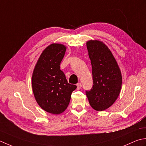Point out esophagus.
Returning <instances> with one entry per match:
<instances>
[{"label": "esophagus", "instance_id": "34e87169", "mask_svg": "<svg viewBox=\"0 0 146 146\" xmlns=\"http://www.w3.org/2000/svg\"><path fill=\"white\" fill-rule=\"evenodd\" d=\"M81 87H82V85H81V83H77V90H81Z\"/></svg>", "mask_w": 146, "mask_h": 146}]
</instances>
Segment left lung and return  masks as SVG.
<instances>
[{
	"mask_svg": "<svg viewBox=\"0 0 146 146\" xmlns=\"http://www.w3.org/2000/svg\"><path fill=\"white\" fill-rule=\"evenodd\" d=\"M91 60L93 86L86 94L91 106L98 111L110 108L120 93L122 77L110 50L99 40L86 42Z\"/></svg>",
	"mask_w": 146,
	"mask_h": 146,
	"instance_id": "1",
	"label": "left lung"
}]
</instances>
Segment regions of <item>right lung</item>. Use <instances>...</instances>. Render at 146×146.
Masks as SVG:
<instances>
[{
	"label": "right lung",
	"instance_id": "right-lung-1",
	"mask_svg": "<svg viewBox=\"0 0 146 146\" xmlns=\"http://www.w3.org/2000/svg\"><path fill=\"white\" fill-rule=\"evenodd\" d=\"M66 46L50 44L41 53L32 74V90L37 103L43 110L58 115L67 109L71 94L77 86L68 83L60 69Z\"/></svg>",
	"mask_w": 146,
	"mask_h": 146
}]
</instances>
